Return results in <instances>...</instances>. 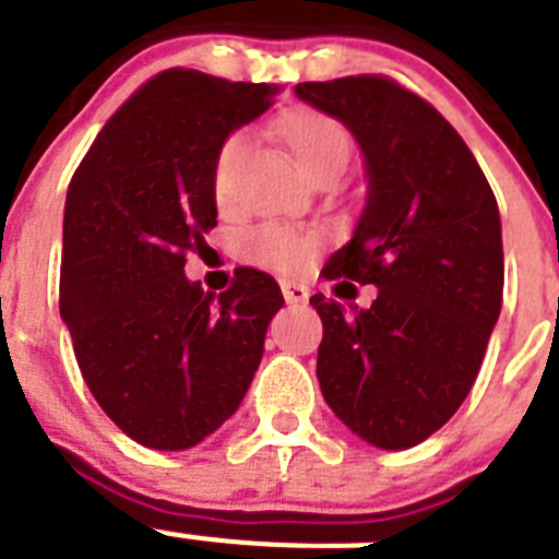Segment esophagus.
Instances as JSON below:
<instances>
[{"mask_svg":"<svg viewBox=\"0 0 559 559\" xmlns=\"http://www.w3.org/2000/svg\"><path fill=\"white\" fill-rule=\"evenodd\" d=\"M280 288H283V297L288 306H302V302H308V297H311L306 285L290 283V280H283V283H280Z\"/></svg>","mask_w":559,"mask_h":559,"instance_id":"obj_1","label":"esophagus"}]
</instances>
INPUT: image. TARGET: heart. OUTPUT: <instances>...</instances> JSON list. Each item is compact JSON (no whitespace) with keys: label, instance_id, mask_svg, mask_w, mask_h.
Wrapping results in <instances>:
<instances>
[{"label":"heart","instance_id":"obj_1","mask_svg":"<svg viewBox=\"0 0 559 559\" xmlns=\"http://www.w3.org/2000/svg\"><path fill=\"white\" fill-rule=\"evenodd\" d=\"M276 133L283 136L290 154L306 170L308 177L320 168L340 165L348 159L352 136L340 119L329 117L325 110L317 108H290L276 119ZM246 151L242 133H228L216 147L214 163H211V193L219 207L230 205L234 197V174H237L239 156ZM320 251V234L313 230L285 228V225L265 223L253 228L242 242L246 260L265 265V269L283 271V274H299L306 271Z\"/></svg>","mask_w":559,"mask_h":559}]
</instances>
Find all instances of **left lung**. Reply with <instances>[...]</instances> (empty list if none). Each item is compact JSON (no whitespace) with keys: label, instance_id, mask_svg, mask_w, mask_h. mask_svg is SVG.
Returning <instances> with one entry per match:
<instances>
[{"label":"left lung","instance_id":"1","mask_svg":"<svg viewBox=\"0 0 559 559\" xmlns=\"http://www.w3.org/2000/svg\"><path fill=\"white\" fill-rule=\"evenodd\" d=\"M297 96L357 136L368 179L352 242L322 274L377 285V299L345 313L311 297L322 396L377 449H412L463 405L500 317L495 191L449 119L389 76L299 82Z\"/></svg>","mask_w":559,"mask_h":559}]
</instances>
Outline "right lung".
<instances>
[{
    "label": "right lung",
    "mask_w": 559,
    "mask_h": 559,
    "mask_svg": "<svg viewBox=\"0 0 559 559\" xmlns=\"http://www.w3.org/2000/svg\"><path fill=\"white\" fill-rule=\"evenodd\" d=\"M276 87L156 73L105 122L64 200L59 313L87 389L140 445L182 451L237 412L283 290L237 269L219 297L188 283L216 225L211 163Z\"/></svg>",
    "instance_id": "add662e5"
}]
</instances>
